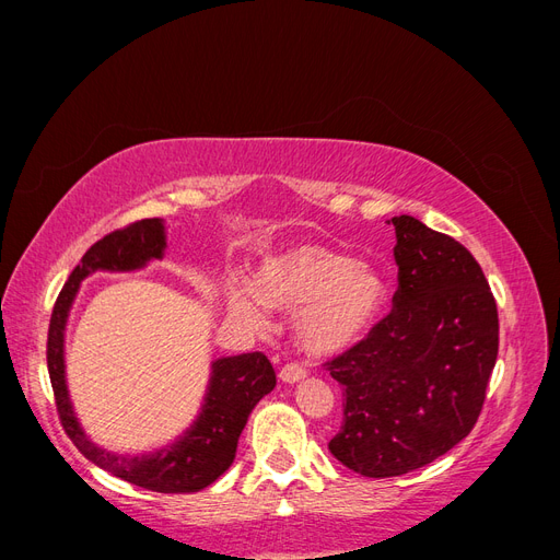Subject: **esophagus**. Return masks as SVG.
I'll return each instance as SVG.
<instances>
[{
    "label": "esophagus",
    "instance_id": "34e87169",
    "mask_svg": "<svg viewBox=\"0 0 560 560\" xmlns=\"http://www.w3.org/2000/svg\"><path fill=\"white\" fill-rule=\"evenodd\" d=\"M303 378H306V369L299 364H284L280 369V381H284V383H299Z\"/></svg>",
    "mask_w": 560,
    "mask_h": 560
}]
</instances>
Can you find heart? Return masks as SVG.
Instances as JSON below:
<instances>
[{"instance_id":"obj_1","label":"heart","mask_w":560,"mask_h":560,"mask_svg":"<svg viewBox=\"0 0 560 560\" xmlns=\"http://www.w3.org/2000/svg\"><path fill=\"white\" fill-rule=\"evenodd\" d=\"M264 303L280 311H301L299 346L311 354L343 352L378 325L387 303V284L376 268L358 264L319 245H301L268 257L254 290L229 292V311L252 327L266 322Z\"/></svg>"}]
</instances>
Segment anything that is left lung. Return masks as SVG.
I'll return each instance as SVG.
<instances>
[{
    "mask_svg": "<svg viewBox=\"0 0 560 560\" xmlns=\"http://www.w3.org/2000/svg\"><path fill=\"white\" fill-rule=\"evenodd\" d=\"M389 222L399 266L393 311L327 362L343 387L329 451L371 479L425 467L471 432L500 331L493 292L467 247L409 214Z\"/></svg>",
    "mask_w": 560,
    "mask_h": 560,
    "instance_id": "obj_1",
    "label": "left lung"
}]
</instances>
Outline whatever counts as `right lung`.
<instances>
[{
	"mask_svg": "<svg viewBox=\"0 0 560 560\" xmlns=\"http://www.w3.org/2000/svg\"><path fill=\"white\" fill-rule=\"evenodd\" d=\"M163 219H142L97 241L67 278L48 325V376L67 436L91 463L114 477L154 493H198L231 467L243 428L254 406L276 387V371L264 352H245L212 362L200 413L173 444L154 453L124 455L91 442L74 413L65 378V329L81 282L95 270L128 273L165 254Z\"/></svg>",
	"mask_w": 560,
	"mask_h": 560,
	"instance_id": "obj_1",
	"label": "right lung"
}]
</instances>
